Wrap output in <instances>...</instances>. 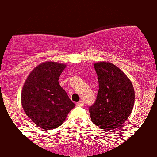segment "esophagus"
I'll list each match as a JSON object with an SVG mask.
<instances>
[{"label": "esophagus", "instance_id": "1", "mask_svg": "<svg viewBox=\"0 0 157 157\" xmlns=\"http://www.w3.org/2000/svg\"><path fill=\"white\" fill-rule=\"evenodd\" d=\"M83 105H84V102L82 101H80V102H77V103H76V105L79 106V107H82V106Z\"/></svg>", "mask_w": 157, "mask_h": 157}]
</instances>
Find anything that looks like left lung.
Segmentation results:
<instances>
[{"instance_id":"8db88e82","label":"left lung","mask_w":157,"mask_h":157,"mask_svg":"<svg viewBox=\"0 0 157 157\" xmlns=\"http://www.w3.org/2000/svg\"><path fill=\"white\" fill-rule=\"evenodd\" d=\"M99 90L89 113L94 125L104 130L121 127L134 108L135 94L129 78L117 66L109 62L94 64Z\"/></svg>"}]
</instances>
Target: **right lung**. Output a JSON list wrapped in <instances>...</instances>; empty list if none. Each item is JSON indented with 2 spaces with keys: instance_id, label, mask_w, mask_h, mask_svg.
I'll return each mask as SVG.
<instances>
[{
  "instance_id": "right-lung-1",
  "label": "right lung",
  "mask_w": 157,
  "mask_h": 157,
  "mask_svg": "<svg viewBox=\"0 0 157 157\" xmlns=\"http://www.w3.org/2000/svg\"><path fill=\"white\" fill-rule=\"evenodd\" d=\"M66 65L44 62L34 68L25 81L21 103L27 116L38 127L52 130L63 123L75 104L59 85Z\"/></svg>"
}]
</instances>
